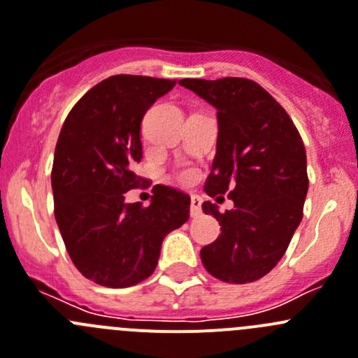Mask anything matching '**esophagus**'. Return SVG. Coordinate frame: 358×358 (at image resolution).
Here are the masks:
<instances>
[{"label": "esophagus", "instance_id": "obj_1", "mask_svg": "<svg viewBox=\"0 0 358 358\" xmlns=\"http://www.w3.org/2000/svg\"><path fill=\"white\" fill-rule=\"evenodd\" d=\"M190 215H201V198H199V196H192V198H190Z\"/></svg>", "mask_w": 358, "mask_h": 358}]
</instances>
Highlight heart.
I'll list each match as a JSON object with an SVG mask.
<instances>
[{"instance_id": "obj_1", "label": "heart", "mask_w": 358, "mask_h": 358, "mask_svg": "<svg viewBox=\"0 0 358 358\" xmlns=\"http://www.w3.org/2000/svg\"><path fill=\"white\" fill-rule=\"evenodd\" d=\"M178 178L182 180V182H190V180L194 178V171H192V169H182V171L178 173Z\"/></svg>"}]
</instances>
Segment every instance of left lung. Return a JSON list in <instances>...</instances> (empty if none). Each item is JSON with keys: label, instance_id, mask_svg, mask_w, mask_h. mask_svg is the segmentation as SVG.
Returning <instances> with one entry per match:
<instances>
[{"label": "left lung", "instance_id": "1", "mask_svg": "<svg viewBox=\"0 0 358 358\" xmlns=\"http://www.w3.org/2000/svg\"><path fill=\"white\" fill-rule=\"evenodd\" d=\"M180 85L217 109V152L205 190L235 203L224 213L203 203V212L220 224L219 238L201 249L203 265L233 285L262 279L285 256L302 220L309 189L302 138L282 106L250 79Z\"/></svg>", "mask_w": 358, "mask_h": 358}]
</instances>
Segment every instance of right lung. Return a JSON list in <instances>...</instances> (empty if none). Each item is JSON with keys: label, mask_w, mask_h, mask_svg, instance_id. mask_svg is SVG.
I'll return each instance as SVG.
<instances>
[{"label": "right lung", "mask_w": 358, "mask_h": 358, "mask_svg": "<svg viewBox=\"0 0 358 358\" xmlns=\"http://www.w3.org/2000/svg\"><path fill=\"white\" fill-rule=\"evenodd\" d=\"M176 81L113 76L93 86L66 116L55 150V217L76 268L106 288H129L155 270L169 231L189 220L190 198L157 185L152 203H127L141 185V120Z\"/></svg>", "instance_id": "add662e5"}]
</instances>
